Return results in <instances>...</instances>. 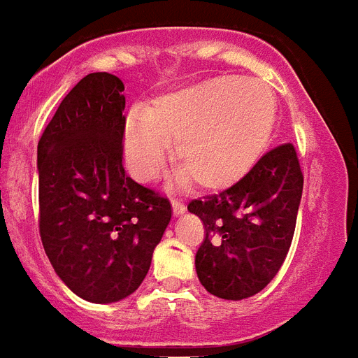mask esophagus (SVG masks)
Segmentation results:
<instances>
[{
    "instance_id": "esophagus-1",
    "label": "esophagus",
    "mask_w": 358,
    "mask_h": 358,
    "mask_svg": "<svg viewBox=\"0 0 358 358\" xmlns=\"http://www.w3.org/2000/svg\"><path fill=\"white\" fill-rule=\"evenodd\" d=\"M172 206H173V214H182V212L186 210V206H185V203H182V201H179V199H172Z\"/></svg>"
}]
</instances>
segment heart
Segmentation results:
<instances>
[{"mask_svg": "<svg viewBox=\"0 0 358 358\" xmlns=\"http://www.w3.org/2000/svg\"><path fill=\"white\" fill-rule=\"evenodd\" d=\"M276 117L273 90L262 80L215 76L168 93L150 111L133 109L124 146L133 177L153 181L176 143L179 181L223 190L256 164Z\"/></svg>", "mask_w": 358, "mask_h": 358, "instance_id": "obj_1", "label": "heart"}]
</instances>
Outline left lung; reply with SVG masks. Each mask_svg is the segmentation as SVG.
<instances>
[{"label": "left lung", "mask_w": 358, "mask_h": 358, "mask_svg": "<svg viewBox=\"0 0 358 358\" xmlns=\"http://www.w3.org/2000/svg\"><path fill=\"white\" fill-rule=\"evenodd\" d=\"M303 173L291 143L268 150L227 190L192 199L205 227L196 254L201 285L217 298L243 300L276 276L291 247Z\"/></svg>", "instance_id": "8db88e82"}]
</instances>
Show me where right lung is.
<instances>
[{
  "instance_id": "right-lung-1",
  "label": "right lung",
  "mask_w": 358,
  "mask_h": 358,
  "mask_svg": "<svg viewBox=\"0 0 358 358\" xmlns=\"http://www.w3.org/2000/svg\"><path fill=\"white\" fill-rule=\"evenodd\" d=\"M122 80L91 73L67 93L38 143L40 238L56 274L93 303L137 291L172 205L122 166Z\"/></svg>"
}]
</instances>
